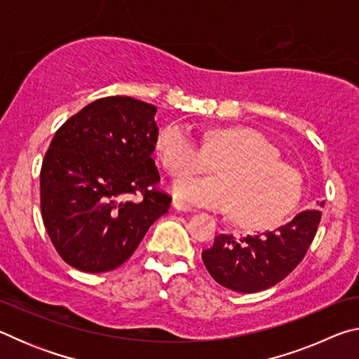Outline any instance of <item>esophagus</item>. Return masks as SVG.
Here are the masks:
<instances>
[{"label":"esophagus","mask_w":359,"mask_h":359,"mask_svg":"<svg viewBox=\"0 0 359 359\" xmlns=\"http://www.w3.org/2000/svg\"><path fill=\"white\" fill-rule=\"evenodd\" d=\"M172 208L180 210V212H191V210H193V209L190 208V205L185 204V203H182L180 199H174V201H172Z\"/></svg>","instance_id":"esophagus-1"}]
</instances>
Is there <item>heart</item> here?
Wrapping results in <instances>:
<instances>
[{
    "label": "heart",
    "instance_id": "1",
    "mask_svg": "<svg viewBox=\"0 0 359 359\" xmlns=\"http://www.w3.org/2000/svg\"><path fill=\"white\" fill-rule=\"evenodd\" d=\"M155 151L172 177L204 171L208 156L220 160L214 179H180L175 196L215 210H233L247 226H271L299 203L302 175L282 163L280 151L259 131L247 126H226L208 131L201 147L190 128L171 123L155 137Z\"/></svg>",
    "mask_w": 359,
    "mask_h": 359
}]
</instances>
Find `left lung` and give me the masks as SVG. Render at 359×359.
<instances>
[{"instance_id":"8db88e82","label":"left lung","mask_w":359,"mask_h":359,"mask_svg":"<svg viewBox=\"0 0 359 359\" xmlns=\"http://www.w3.org/2000/svg\"><path fill=\"white\" fill-rule=\"evenodd\" d=\"M323 208L325 203H318ZM321 212L309 209L274 231L236 238L218 234L203 250L205 269L214 280L239 293H257L283 280L311 247Z\"/></svg>"}]
</instances>
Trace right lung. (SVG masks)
<instances>
[{"label":"right lung","instance_id":"add662e5","mask_svg":"<svg viewBox=\"0 0 359 359\" xmlns=\"http://www.w3.org/2000/svg\"><path fill=\"white\" fill-rule=\"evenodd\" d=\"M155 114L149 102L107 96L72 115L52 139L41 168V214L60 257L79 271L123 264L171 205L156 187Z\"/></svg>","mask_w":359,"mask_h":359}]
</instances>
